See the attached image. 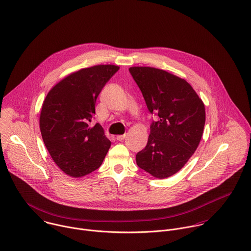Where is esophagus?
<instances>
[{"mask_svg": "<svg viewBox=\"0 0 251 251\" xmlns=\"http://www.w3.org/2000/svg\"><path fill=\"white\" fill-rule=\"evenodd\" d=\"M125 138H126V135H125V134H124V135H118V136L116 137L117 141H123Z\"/></svg>", "mask_w": 251, "mask_h": 251, "instance_id": "obj_1", "label": "esophagus"}]
</instances>
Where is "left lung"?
Here are the masks:
<instances>
[{
	"label": "left lung",
	"instance_id": "8db88e82",
	"mask_svg": "<svg viewBox=\"0 0 251 251\" xmlns=\"http://www.w3.org/2000/svg\"><path fill=\"white\" fill-rule=\"evenodd\" d=\"M131 75L139 86L152 121L148 144L136 155L140 168L155 178L176 174L198 149L205 124V107L193 87L165 70L133 66Z\"/></svg>",
	"mask_w": 251,
	"mask_h": 251
}]
</instances>
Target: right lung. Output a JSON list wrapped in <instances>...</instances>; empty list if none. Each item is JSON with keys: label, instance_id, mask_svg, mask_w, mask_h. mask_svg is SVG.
<instances>
[{"label": "right lung", "instance_id": "right-lung-1", "mask_svg": "<svg viewBox=\"0 0 251 251\" xmlns=\"http://www.w3.org/2000/svg\"><path fill=\"white\" fill-rule=\"evenodd\" d=\"M119 66L100 64L73 72L48 93L41 109L40 130L54 163L73 178L98 169L110 141L97 123L90 127L98 96Z\"/></svg>", "mask_w": 251, "mask_h": 251}]
</instances>
